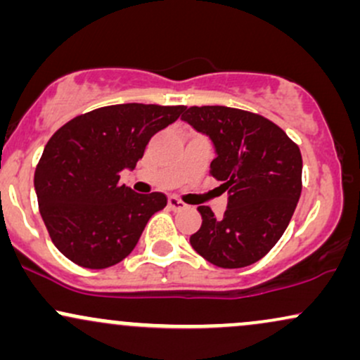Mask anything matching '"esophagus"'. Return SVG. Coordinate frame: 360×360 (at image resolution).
Wrapping results in <instances>:
<instances>
[{"instance_id": "34e87169", "label": "esophagus", "mask_w": 360, "mask_h": 360, "mask_svg": "<svg viewBox=\"0 0 360 360\" xmlns=\"http://www.w3.org/2000/svg\"><path fill=\"white\" fill-rule=\"evenodd\" d=\"M167 205H169V208L174 210V212H179V210H184L186 208V203H183V201L177 200V198H174V196L169 198Z\"/></svg>"}]
</instances>
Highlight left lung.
Here are the masks:
<instances>
[{"label": "left lung", "instance_id": "obj_1", "mask_svg": "<svg viewBox=\"0 0 360 360\" xmlns=\"http://www.w3.org/2000/svg\"><path fill=\"white\" fill-rule=\"evenodd\" d=\"M214 146L210 174L229 189L217 218L200 206L203 223L189 237L201 257L223 269L257 262L288 229L301 196L300 147L271 120L229 106H191L183 115Z\"/></svg>", "mask_w": 360, "mask_h": 360}]
</instances>
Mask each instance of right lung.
<instances>
[{
    "instance_id": "right-lung-1",
    "label": "right lung",
    "mask_w": 360,
    "mask_h": 360,
    "mask_svg": "<svg viewBox=\"0 0 360 360\" xmlns=\"http://www.w3.org/2000/svg\"><path fill=\"white\" fill-rule=\"evenodd\" d=\"M186 106L127 103L79 115L52 135L35 169L40 214L53 245L86 269L122 262L137 245L166 194H139L120 184L148 140Z\"/></svg>"
}]
</instances>
